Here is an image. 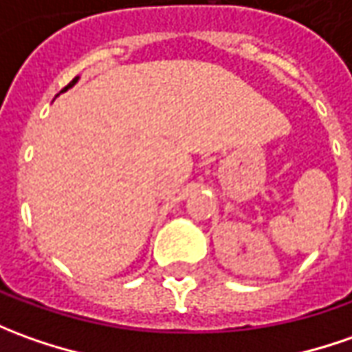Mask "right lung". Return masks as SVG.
I'll return each instance as SVG.
<instances>
[{"mask_svg": "<svg viewBox=\"0 0 352 352\" xmlns=\"http://www.w3.org/2000/svg\"><path fill=\"white\" fill-rule=\"evenodd\" d=\"M76 80H78V76H75V78H73V80H71V82H69V85H67L63 90H61V92H65V90H69V88H71V86H75Z\"/></svg>", "mask_w": 352, "mask_h": 352, "instance_id": "add662e5", "label": "right lung"}]
</instances>
